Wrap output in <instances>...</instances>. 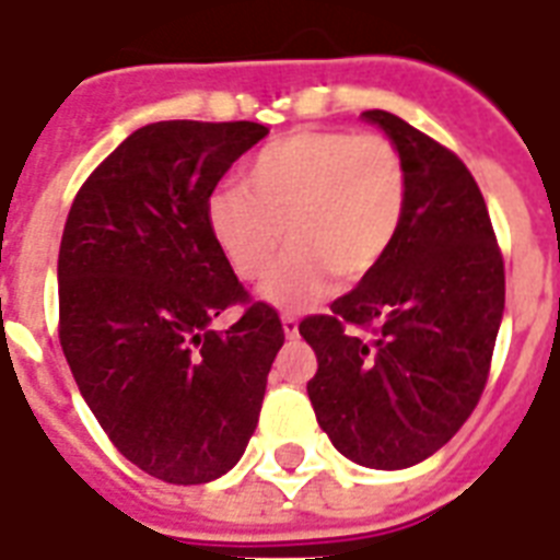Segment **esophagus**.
<instances>
[{"label": "esophagus", "mask_w": 560, "mask_h": 560, "mask_svg": "<svg viewBox=\"0 0 560 560\" xmlns=\"http://www.w3.org/2000/svg\"><path fill=\"white\" fill-rule=\"evenodd\" d=\"M281 328H284V337H288V340H296V337H299L296 316H290V314L281 316Z\"/></svg>", "instance_id": "34e87169"}]
</instances>
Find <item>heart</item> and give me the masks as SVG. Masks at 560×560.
<instances>
[{"label":"heart","mask_w":560,"mask_h":560,"mask_svg":"<svg viewBox=\"0 0 560 560\" xmlns=\"http://www.w3.org/2000/svg\"><path fill=\"white\" fill-rule=\"evenodd\" d=\"M244 191H214L206 226L244 281H264L284 237L293 253L264 296L305 307L331 284L366 279L404 226L409 177L398 148L377 133L296 130L255 153Z\"/></svg>","instance_id":"1"}]
</instances>
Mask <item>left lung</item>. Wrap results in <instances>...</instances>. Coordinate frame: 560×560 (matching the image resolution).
Here are the masks:
<instances>
[{"instance_id": "1", "label": "left lung", "mask_w": 560, "mask_h": 560, "mask_svg": "<svg viewBox=\"0 0 560 560\" xmlns=\"http://www.w3.org/2000/svg\"><path fill=\"white\" fill-rule=\"evenodd\" d=\"M381 127L404 156V226L377 267L328 316L299 334L316 351L307 381L316 421L363 468H412L459 433L486 389L503 323L505 272L486 200L456 153L386 109ZM346 324L372 327L360 341Z\"/></svg>"}]
</instances>
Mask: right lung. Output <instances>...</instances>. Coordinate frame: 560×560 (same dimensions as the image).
<instances>
[{
  "instance_id": "1",
  "label": "right lung",
  "mask_w": 560,
  "mask_h": 560,
  "mask_svg": "<svg viewBox=\"0 0 560 560\" xmlns=\"http://www.w3.org/2000/svg\"><path fill=\"white\" fill-rule=\"evenodd\" d=\"M267 133L255 121L139 127L92 171L66 218V363L118 453L162 482L200 486L235 468L284 346L264 302L211 331L246 293L211 241L206 202Z\"/></svg>"
}]
</instances>
